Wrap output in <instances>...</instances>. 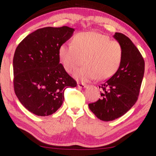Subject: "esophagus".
<instances>
[{"mask_svg": "<svg viewBox=\"0 0 156 156\" xmlns=\"http://www.w3.org/2000/svg\"><path fill=\"white\" fill-rule=\"evenodd\" d=\"M78 87L80 88H84V87H87V84H84V83H81V82H78Z\"/></svg>", "mask_w": 156, "mask_h": 156, "instance_id": "34e87169", "label": "esophagus"}]
</instances>
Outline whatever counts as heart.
Returning <instances> with one entry per match:
<instances>
[{"label":"heart","mask_w":156,"mask_h":156,"mask_svg":"<svg viewBox=\"0 0 156 156\" xmlns=\"http://www.w3.org/2000/svg\"><path fill=\"white\" fill-rule=\"evenodd\" d=\"M59 62L69 73H72L83 63L74 75L83 81L98 78L105 80L119 70L123 50L120 44L98 32L77 34L72 38V44H63L58 50Z\"/></svg>","instance_id":"1"}]
</instances>
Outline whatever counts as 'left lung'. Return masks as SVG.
Masks as SVG:
<instances>
[{"instance_id":"8db88e82","label":"left lung","mask_w":156,"mask_h":156,"mask_svg":"<svg viewBox=\"0 0 156 156\" xmlns=\"http://www.w3.org/2000/svg\"><path fill=\"white\" fill-rule=\"evenodd\" d=\"M114 37L122 45L123 59L119 70L101 86V99L88 104L99 119L113 121L125 115L136 103L145 70V62L129 37L115 32Z\"/></svg>"}]
</instances>
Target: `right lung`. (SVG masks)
<instances>
[{"instance_id":"right-lung-1","label":"right lung","mask_w":156,"mask_h":156,"mask_svg":"<svg viewBox=\"0 0 156 156\" xmlns=\"http://www.w3.org/2000/svg\"><path fill=\"white\" fill-rule=\"evenodd\" d=\"M68 26L45 27L26 36L17 46L12 61L17 98L33 114L48 116L64 100V91L77 82L59 63L58 50L72 37Z\"/></svg>"}]
</instances>
